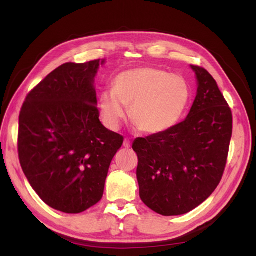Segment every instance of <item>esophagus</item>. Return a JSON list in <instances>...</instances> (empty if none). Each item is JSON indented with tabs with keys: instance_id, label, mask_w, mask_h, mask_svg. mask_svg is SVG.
<instances>
[{
	"instance_id": "obj_1",
	"label": "esophagus",
	"mask_w": 256,
	"mask_h": 256,
	"mask_svg": "<svg viewBox=\"0 0 256 256\" xmlns=\"http://www.w3.org/2000/svg\"><path fill=\"white\" fill-rule=\"evenodd\" d=\"M123 146H124V148H126V149H128V148H131V141L128 140V138H125L124 140V144H123Z\"/></svg>"
}]
</instances>
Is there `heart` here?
<instances>
[{
	"instance_id": "b5f03b06",
	"label": "heart",
	"mask_w": 256,
	"mask_h": 256,
	"mask_svg": "<svg viewBox=\"0 0 256 256\" xmlns=\"http://www.w3.org/2000/svg\"><path fill=\"white\" fill-rule=\"evenodd\" d=\"M190 99V86L184 76L159 68L144 66L120 72L114 88L99 96L102 122L118 130L128 114L140 131L158 134L180 122Z\"/></svg>"
}]
</instances>
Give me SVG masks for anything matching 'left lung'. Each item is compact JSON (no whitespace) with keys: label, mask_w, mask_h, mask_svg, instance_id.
<instances>
[{"label":"left lung","mask_w":256,"mask_h":256,"mask_svg":"<svg viewBox=\"0 0 256 256\" xmlns=\"http://www.w3.org/2000/svg\"><path fill=\"white\" fill-rule=\"evenodd\" d=\"M190 68L198 90L188 118L168 131L138 138L132 146L141 200L162 216L188 214L214 193L230 144V108L209 72Z\"/></svg>","instance_id":"left-lung-1"}]
</instances>
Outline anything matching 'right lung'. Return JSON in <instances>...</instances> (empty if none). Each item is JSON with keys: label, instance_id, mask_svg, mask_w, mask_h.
<instances>
[{"label": "right lung", "instance_id": "right-lung-1", "mask_svg": "<svg viewBox=\"0 0 256 256\" xmlns=\"http://www.w3.org/2000/svg\"><path fill=\"white\" fill-rule=\"evenodd\" d=\"M105 60L66 63L28 94L19 116L20 164L47 206L80 214L102 200L123 136L99 120L94 76Z\"/></svg>", "mask_w": 256, "mask_h": 256}]
</instances>
